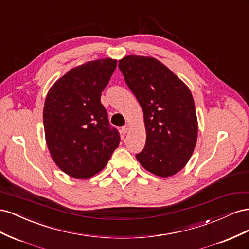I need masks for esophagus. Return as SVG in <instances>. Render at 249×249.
Here are the masks:
<instances>
[{
  "instance_id": "obj_1",
  "label": "esophagus",
  "mask_w": 249,
  "mask_h": 249,
  "mask_svg": "<svg viewBox=\"0 0 249 249\" xmlns=\"http://www.w3.org/2000/svg\"><path fill=\"white\" fill-rule=\"evenodd\" d=\"M129 130H130V125L129 124H126V125H124L123 129H122V131H123V133L124 134H126L127 132H129Z\"/></svg>"
}]
</instances>
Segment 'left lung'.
Here are the masks:
<instances>
[{
	"mask_svg": "<svg viewBox=\"0 0 249 249\" xmlns=\"http://www.w3.org/2000/svg\"><path fill=\"white\" fill-rule=\"evenodd\" d=\"M118 67L143 111L146 142L137 160L162 178L176 175L191 158L197 140V118L190 89L153 57L130 55Z\"/></svg>",
	"mask_w": 249,
	"mask_h": 249,
	"instance_id": "8db88e82",
	"label": "left lung"
}]
</instances>
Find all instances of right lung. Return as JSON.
I'll list each match as a JSON object with an SVG mask.
<instances>
[{"instance_id":"obj_1","label":"right lung","mask_w":249,"mask_h":249,"mask_svg":"<svg viewBox=\"0 0 249 249\" xmlns=\"http://www.w3.org/2000/svg\"><path fill=\"white\" fill-rule=\"evenodd\" d=\"M117 60L89 61L67 71L53 85L43 107V126L53 160L66 175L89 178L106 166L119 145L101 103Z\"/></svg>"}]
</instances>
